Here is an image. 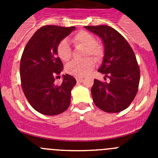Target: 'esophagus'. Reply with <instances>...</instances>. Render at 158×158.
<instances>
[{
	"label": "esophagus",
	"instance_id": "34e87169",
	"mask_svg": "<svg viewBox=\"0 0 158 158\" xmlns=\"http://www.w3.org/2000/svg\"><path fill=\"white\" fill-rule=\"evenodd\" d=\"M76 80H77V83H81V82L83 81V78H82V77H77Z\"/></svg>",
	"mask_w": 158,
	"mask_h": 158
}]
</instances>
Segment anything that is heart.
Instances as JSON below:
<instances>
[{
    "label": "heart",
    "mask_w": 158,
    "mask_h": 158,
    "mask_svg": "<svg viewBox=\"0 0 158 158\" xmlns=\"http://www.w3.org/2000/svg\"><path fill=\"white\" fill-rule=\"evenodd\" d=\"M73 41L75 44H81L85 47L84 51V56L92 55L96 59H99L103 55V48L100 45L96 43V40L92 34L85 31L77 32L73 37ZM58 55L62 61L67 62L72 55V51L67 40H62L57 47ZM94 67V61L90 57H87L81 60H73L67 64L65 71L69 74L77 77H81L89 73Z\"/></svg>",
    "instance_id": "obj_1"
}]
</instances>
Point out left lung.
<instances>
[{"label":"left lung","instance_id":"left-lung-1","mask_svg":"<svg viewBox=\"0 0 158 158\" xmlns=\"http://www.w3.org/2000/svg\"><path fill=\"white\" fill-rule=\"evenodd\" d=\"M101 38L104 55L98 71L109 82L94 80L91 89L93 102L102 111L116 113L131 104L138 92L140 69L133 50L125 38L107 25L85 26Z\"/></svg>","mask_w":158,"mask_h":158}]
</instances>
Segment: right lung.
I'll return each mask as SVG.
<instances>
[{
  "instance_id": "add662e5",
  "label": "right lung",
  "mask_w": 158,
  "mask_h": 158,
  "mask_svg": "<svg viewBox=\"0 0 158 158\" xmlns=\"http://www.w3.org/2000/svg\"><path fill=\"white\" fill-rule=\"evenodd\" d=\"M75 28L43 26L36 31L23 50L19 66L22 89L32 107L43 115L61 114L70 104L71 90L77 83L75 78L63 75L59 85L54 81L63 69L57 47Z\"/></svg>"
}]
</instances>
